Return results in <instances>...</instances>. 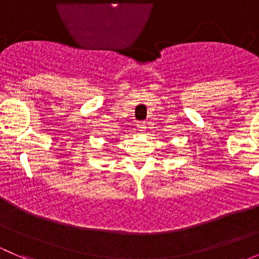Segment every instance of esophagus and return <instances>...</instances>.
Returning a JSON list of instances; mask_svg holds the SVG:
<instances>
[{"instance_id":"esophagus-1","label":"esophagus","mask_w":259,"mask_h":259,"mask_svg":"<svg viewBox=\"0 0 259 259\" xmlns=\"http://www.w3.org/2000/svg\"><path fill=\"white\" fill-rule=\"evenodd\" d=\"M138 127H139V132H140V133H144V132H145V129H146L145 124H140V125H138Z\"/></svg>"}]
</instances>
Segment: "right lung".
Returning a JSON list of instances; mask_svg holds the SVG:
<instances>
[{"mask_svg":"<svg viewBox=\"0 0 259 259\" xmlns=\"http://www.w3.org/2000/svg\"><path fill=\"white\" fill-rule=\"evenodd\" d=\"M108 142H110V143H115V142H117L116 139H108Z\"/></svg>","mask_w":259,"mask_h":259,"instance_id":"obj_1","label":"right lung"}]
</instances>
